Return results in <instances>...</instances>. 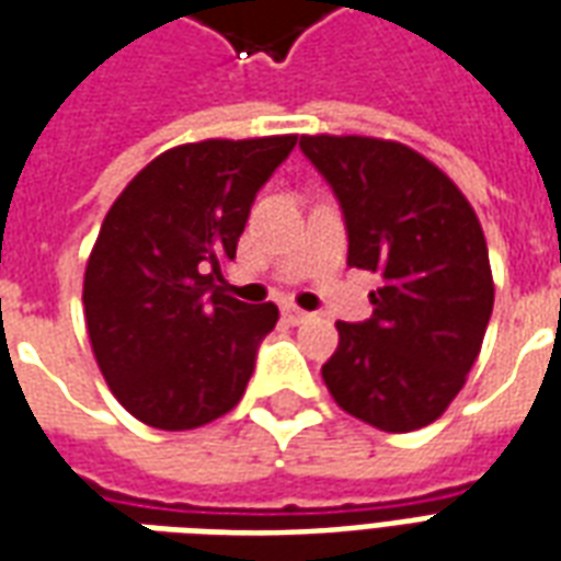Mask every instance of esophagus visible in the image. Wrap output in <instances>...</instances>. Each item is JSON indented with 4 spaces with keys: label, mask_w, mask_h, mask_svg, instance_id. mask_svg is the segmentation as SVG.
Returning a JSON list of instances; mask_svg holds the SVG:
<instances>
[{
    "label": "esophagus",
    "mask_w": 561,
    "mask_h": 561,
    "mask_svg": "<svg viewBox=\"0 0 561 561\" xmlns=\"http://www.w3.org/2000/svg\"><path fill=\"white\" fill-rule=\"evenodd\" d=\"M285 318L291 321V324H304V321H309V312L306 309H297V306H285Z\"/></svg>",
    "instance_id": "1"
}]
</instances>
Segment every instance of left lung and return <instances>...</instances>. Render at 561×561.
<instances>
[{
  "instance_id": "obj_1",
  "label": "left lung",
  "mask_w": 561,
  "mask_h": 561,
  "mask_svg": "<svg viewBox=\"0 0 561 561\" xmlns=\"http://www.w3.org/2000/svg\"><path fill=\"white\" fill-rule=\"evenodd\" d=\"M300 149L340 201L348 264L381 276L373 316L336 321L324 385L376 430H421L462 390L493 316L481 221L454 180L405 144L304 135Z\"/></svg>"
}]
</instances>
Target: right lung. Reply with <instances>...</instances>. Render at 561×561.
<instances>
[{"label":"right lung","instance_id":"add662e5","mask_svg":"<svg viewBox=\"0 0 561 561\" xmlns=\"http://www.w3.org/2000/svg\"><path fill=\"white\" fill-rule=\"evenodd\" d=\"M297 135L183 144L123 188L83 276L92 354L128 414L156 430H195L245 393L273 304L228 297L221 264L261 185Z\"/></svg>","mask_w":561,"mask_h":561}]
</instances>
